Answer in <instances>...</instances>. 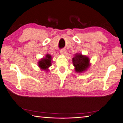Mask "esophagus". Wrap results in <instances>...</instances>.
Masks as SVG:
<instances>
[{"label": "esophagus", "instance_id": "1", "mask_svg": "<svg viewBox=\"0 0 123 123\" xmlns=\"http://www.w3.org/2000/svg\"><path fill=\"white\" fill-rule=\"evenodd\" d=\"M60 53H61V54H62V55H64V54H66V51L65 49H62L60 50Z\"/></svg>", "mask_w": 123, "mask_h": 123}]
</instances>
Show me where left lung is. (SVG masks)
<instances>
[{
    "instance_id": "1",
    "label": "left lung",
    "mask_w": 123,
    "mask_h": 123,
    "mask_svg": "<svg viewBox=\"0 0 123 123\" xmlns=\"http://www.w3.org/2000/svg\"><path fill=\"white\" fill-rule=\"evenodd\" d=\"M73 64L75 67V72L83 73L86 71L90 66V59L86 55L77 53L72 59Z\"/></svg>"
}]
</instances>
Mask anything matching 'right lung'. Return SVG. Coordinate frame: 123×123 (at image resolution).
Here are the masks:
<instances>
[{
    "instance_id": "add662e5",
    "label": "right lung",
    "mask_w": 123,
    "mask_h": 123,
    "mask_svg": "<svg viewBox=\"0 0 123 123\" xmlns=\"http://www.w3.org/2000/svg\"><path fill=\"white\" fill-rule=\"evenodd\" d=\"M52 57L49 54H47L45 57L40 59L38 62L39 67L43 70L48 71V68L52 66Z\"/></svg>"
}]
</instances>
